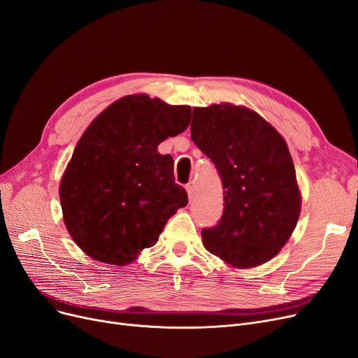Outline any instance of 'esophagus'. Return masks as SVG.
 Segmentation results:
<instances>
[{
  "mask_svg": "<svg viewBox=\"0 0 358 358\" xmlns=\"http://www.w3.org/2000/svg\"><path fill=\"white\" fill-rule=\"evenodd\" d=\"M185 189H187L189 197L193 199V197H194V193H196V182H194V181H190L187 185H185Z\"/></svg>",
  "mask_w": 358,
  "mask_h": 358,
  "instance_id": "obj_1",
  "label": "esophagus"
}]
</instances>
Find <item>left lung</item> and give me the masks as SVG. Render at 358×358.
<instances>
[{"label": "left lung", "instance_id": "left-lung-1", "mask_svg": "<svg viewBox=\"0 0 358 358\" xmlns=\"http://www.w3.org/2000/svg\"><path fill=\"white\" fill-rule=\"evenodd\" d=\"M190 131L224 189L221 220L201 229L206 250L243 269L271 260L291 237L301 209L282 136L257 113L232 103L194 108Z\"/></svg>", "mask_w": 358, "mask_h": 358}]
</instances>
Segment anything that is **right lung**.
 Here are the masks:
<instances>
[{"instance_id": "right-lung-1", "label": "right lung", "mask_w": 358, "mask_h": 358, "mask_svg": "<svg viewBox=\"0 0 358 358\" xmlns=\"http://www.w3.org/2000/svg\"><path fill=\"white\" fill-rule=\"evenodd\" d=\"M190 117L187 105L129 95L92 121L59 185L64 224L87 256L118 266L131 263L187 205L174 159L158 145L187 129Z\"/></svg>"}]
</instances>
